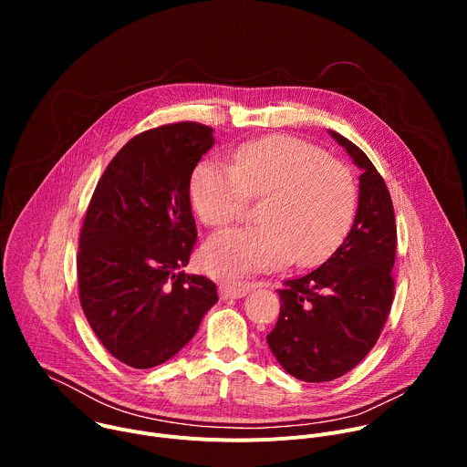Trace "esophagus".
<instances>
[{"label": "esophagus", "mask_w": 467, "mask_h": 467, "mask_svg": "<svg viewBox=\"0 0 467 467\" xmlns=\"http://www.w3.org/2000/svg\"><path fill=\"white\" fill-rule=\"evenodd\" d=\"M253 290V285L247 281H233V283H223L220 286V296L223 299H238L247 296Z\"/></svg>", "instance_id": "esophagus-1"}]
</instances>
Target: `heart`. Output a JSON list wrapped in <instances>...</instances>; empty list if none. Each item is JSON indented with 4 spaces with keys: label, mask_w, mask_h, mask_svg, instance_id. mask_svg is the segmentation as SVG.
Here are the masks:
<instances>
[{
    "label": "heart",
    "mask_w": 467,
    "mask_h": 467,
    "mask_svg": "<svg viewBox=\"0 0 467 467\" xmlns=\"http://www.w3.org/2000/svg\"><path fill=\"white\" fill-rule=\"evenodd\" d=\"M188 193L207 227L236 222L249 199L262 197V225L227 229L203 247V268L220 277L321 262L349 233L358 197L344 162L294 137L245 142L231 153V166L202 161Z\"/></svg>",
    "instance_id": "obj_1"
}]
</instances>
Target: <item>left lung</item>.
I'll use <instances>...</instances> for the list:
<instances>
[{
    "label": "left lung",
    "instance_id": "obj_1",
    "mask_svg": "<svg viewBox=\"0 0 467 467\" xmlns=\"http://www.w3.org/2000/svg\"><path fill=\"white\" fill-rule=\"evenodd\" d=\"M328 132L362 170L355 222L319 268L285 283L268 335L279 364L305 382L335 380L364 360L388 319L395 286L397 227L386 182L358 146Z\"/></svg>",
    "mask_w": 467,
    "mask_h": 467
}]
</instances>
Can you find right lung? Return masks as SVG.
<instances>
[{"mask_svg":"<svg viewBox=\"0 0 467 467\" xmlns=\"http://www.w3.org/2000/svg\"><path fill=\"white\" fill-rule=\"evenodd\" d=\"M213 146L203 123L144 130L92 193L79 236V301L103 348L130 368L170 360L218 301L211 279L181 272L197 240L190 175Z\"/></svg>","mask_w":467,"mask_h":467,"instance_id":"add662e5","label":"right lung"}]
</instances>
